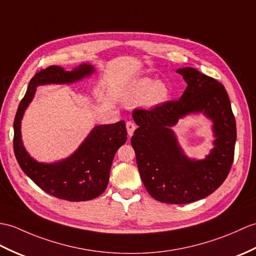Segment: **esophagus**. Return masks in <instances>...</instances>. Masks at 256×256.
<instances>
[{
  "label": "esophagus",
  "mask_w": 256,
  "mask_h": 256,
  "mask_svg": "<svg viewBox=\"0 0 256 256\" xmlns=\"http://www.w3.org/2000/svg\"><path fill=\"white\" fill-rule=\"evenodd\" d=\"M135 128H136V126H135L134 122H130V121L126 122V130H128V133L130 138L133 135Z\"/></svg>",
  "instance_id": "esophagus-1"
}]
</instances>
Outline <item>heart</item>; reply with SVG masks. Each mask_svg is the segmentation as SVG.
<instances>
[{"mask_svg":"<svg viewBox=\"0 0 256 256\" xmlns=\"http://www.w3.org/2000/svg\"><path fill=\"white\" fill-rule=\"evenodd\" d=\"M169 87L162 80H156L152 77L142 76L135 78L126 86L124 98L130 102H138L148 108H154L164 104L169 97Z\"/></svg>","mask_w":256,"mask_h":256,"instance_id":"b5f03b06","label":"heart"}]
</instances>
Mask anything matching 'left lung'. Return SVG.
Wrapping results in <instances>:
<instances>
[{"label": "left lung", "instance_id": "obj_1", "mask_svg": "<svg viewBox=\"0 0 256 256\" xmlns=\"http://www.w3.org/2000/svg\"><path fill=\"white\" fill-rule=\"evenodd\" d=\"M176 73L188 84L181 98L152 110H135L138 128L130 142L147 192L162 203L188 204L208 196L226 180L234 162L236 128L220 82L193 68ZM192 113H203L213 123L214 148L200 160L185 155L170 128Z\"/></svg>", "mask_w": 256, "mask_h": 256}]
</instances>
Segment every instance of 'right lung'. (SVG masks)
<instances>
[{"instance_id": "obj_1", "label": "right lung", "mask_w": 256, "mask_h": 256, "mask_svg": "<svg viewBox=\"0 0 256 256\" xmlns=\"http://www.w3.org/2000/svg\"><path fill=\"white\" fill-rule=\"evenodd\" d=\"M94 72V68L88 63H82L72 70H65L56 65L41 70L29 82L14 120V152L22 170L48 194L70 202L89 200L104 192L116 152L128 140L126 122L96 126L70 157L44 164L34 159L24 147L22 118L38 86L73 84Z\"/></svg>"}]
</instances>
